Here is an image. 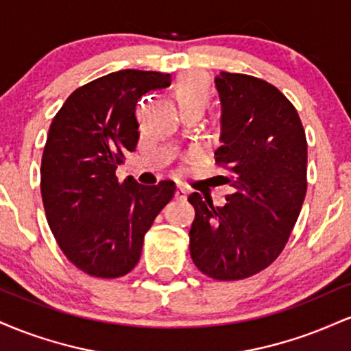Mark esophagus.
Instances as JSON below:
<instances>
[{
  "mask_svg": "<svg viewBox=\"0 0 351 351\" xmlns=\"http://www.w3.org/2000/svg\"><path fill=\"white\" fill-rule=\"evenodd\" d=\"M175 198H176V199H186V198H188V189L183 188V186L176 188Z\"/></svg>",
  "mask_w": 351,
  "mask_h": 351,
  "instance_id": "1",
  "label": "esophagus"
}]
</instances>
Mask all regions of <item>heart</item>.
Returning <instances> with one entry per match:
<instances>
[{
  "label": "heart",
  "instance_id": "b5f03b06",
  "mask_svg": "<svg viewBox=\"0 0 351 351\" xmlns=\"http://www.w3.org/2000/svg\"><path fill=\"white\" fill-rule=\"evenodd\" d=\"M175 97L181 110L193 106H206L211 99V80L199 72H188L176 82Z\"/></svg>",
  "mask_w": 351,
  "mask_h": 351
}]
</instances>
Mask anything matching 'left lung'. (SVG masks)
Returning a JSON list of instances; mask_svg holds the SVG:
<instances>
[{"instance_id":"left-lung-1","label":"left lung","mask_w":351,"mask_h":351,"mask_svg":"<svg viewBox=\"0 0 351 351\" xmlns=\"http://www.w3.org/2000/svg\"><path fill=\"white\" fill-rule=\"evenodd\" d=\"M223 117L216 163L232 188L224 206L193 193L189 252L216 280H241L284 251L307 193V138L295 107L264 79L221 72Z\"/></svg>"}]
</instances>
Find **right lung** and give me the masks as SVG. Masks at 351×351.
<instances>
[{"instance_id":"add662e5","label":"right lung","mask_w":351,"mask_h":351,"mask_svg":"<svg viewBox=\"0 0 351 351\" xmlns=\"http://www.w3.org/2000/svg\"><path fill=\"white\" fill-rule=\"evenodd\" d=\"M170 84L163 72H112L75 88L52 120L41 160L44 211L60 251L88 276H127L175 195L170 180L143 186L115 175L138 143V99Z\"/></svg>"}]
</instances>
